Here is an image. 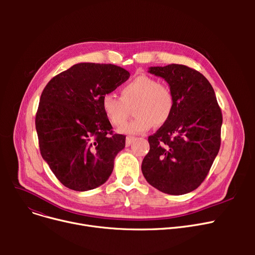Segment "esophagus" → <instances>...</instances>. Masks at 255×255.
I'll return each mask as SVG.
<instances>
[{
	"label": "esophagus",
	"mask_w": 255,
	"mask_h": 255,
	"mask_svg": "<svg viewBox=\"0 0 255 255\" xmlns=\"http://www.w3.org/2000/svg\"><path fill=\"white\" fill-rule=\"evenodd\" d=\"M135 139V137L134 136H127L126 137V145L127 146H129L131 143H132V141Z\"/></svg>",
	"instance_id": "esophagus-1"
}]
</instances>
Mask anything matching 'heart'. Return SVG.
I'll return each mask as SVG.
<instances>
[{"instance_id":"1","label":"heart","mask_w":255,"mask_h":255,"mask_svg":"<svg viewBox=\"0 0 255 255\" xmlns=\"http://www.w3.org/2000/svg\"><path fill=\"white\" fill-rule=\"evenodd\" d=\"M133 106L136 118L119 129L125 134H139L155 124H165L175 107V97L169 87L148 75H139L125 85L121 90V97L114 93L102 97V110L115 126L126 122L129 109Z\"/></svg>"}]
</instances>
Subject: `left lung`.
Instances as JSON below:
<instances>
[{
  "instance_id": "1",
  "label": "left lung",
  "mask_w": 255,
  "mask_h": 255,
  "mask_svg": "<svg viewBox=\"0 0 255 255\" xmlns=\"http://www.w3.org/2000/svg\"><path fill=\"white\" fill-rule=\"evenodd\" d=\"M175 97L169 120L149 136L142 160L146 182L159 191L181 195L204 182L220 149L222 114L209 80L185 65L150 67Z\"/></svg>"
}]
</instances>
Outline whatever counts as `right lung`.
<instances>
[{"label": "right lung", "mask_w": 255, "mask_h": 255, "mask_svg": "<svg viewBox=\"0 0 255 255\" xmlns=\"http://www.w3.org/2000/svg\"><path fill=\"white\" fill-rule=\"evenodd\" d=\"M129 76L116 65L78 63L44 88L35 120L40 153L67 188L92 190L112 175L126 136L113 133L102 97Z\"/></svg>", "instance_id": "1"}]
</instances>
